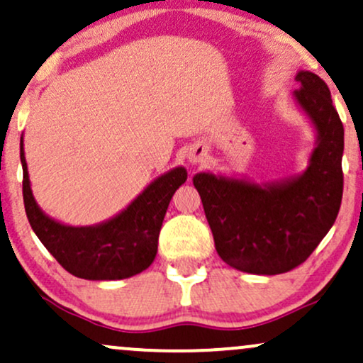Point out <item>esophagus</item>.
Listing matches in <instances>:
<instances>
[{
  "label": "esophagus",
  "mask_w": 363,
  "mask_h": 363,
  "mask_svg": "<svg viewBox=\"0 0 363 363\" xmlns=\"http://www.w3.org/2000/svg\"><path fill=\"white\" fill-rule=\"evenodd\" d=\"M206 155H208V152H206L204 147H201V145H194V147L189 149L187 159H189L191 164H194V166H197V164L203 162V160L206 159Z\"/></svg>",
  "instance_id": "1"
}]
</instances>
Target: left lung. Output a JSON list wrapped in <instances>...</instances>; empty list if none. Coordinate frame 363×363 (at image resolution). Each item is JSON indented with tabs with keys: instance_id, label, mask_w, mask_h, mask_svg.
<instances>
[{
	"instance_id": "1",
	"label": "left lung",
	"mask_w": 363,
	"mask_h": 363,
	"mask_svg": "<svg viewBox=\"0 0 363 363\" xmlns=\"http://www.w3.org/2000/svg\"><path fill=\"white\" fill-rule=\"evenodd\" d=\"M293 91L315 130L308 166L293 176L256 182L199 172L192 177L224 263L251 274H279L301 264L327 236L342 203L343 125L325 82L300 70Z\"/></svg>"
}]
</instances>
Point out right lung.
I'll return each mask as SVG.
<instances>
[{
	"label": "right lung",
	"mask_w": 363,
	"mask_h": 363,
	"mask_svg": "<svg viewBox=\"0 0 363 363\" xmlns=\"http://www.w3.org/2000/svg\"><path fill=\"white\" fill-rule=\"evenodd\" d=\"M20 159L23 201L31 229L68 273L94 281H112L134 277L152 264L169 203L187 179L184 167L177 166L160 174L127 208L107 221L70 226L50 218L35 201L23 135Z\"/></svg>",
	"instance_id": "obj_1"
}]
</instances>
